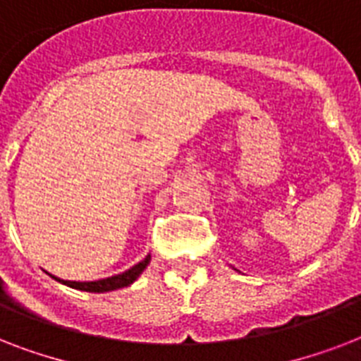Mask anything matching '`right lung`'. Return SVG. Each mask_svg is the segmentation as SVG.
<instances>
[{
	"label": "right lung",
	"mask_w": 361,
	"mask_h": 361,
	"mask_svg": "<svg viewBox=\"0 0 361 361\" xmlns=\"http://www.w3.org/2000/svg\"><path fill=\"white\" fill-rule=\"evenodd\" d=\"M149 258L146 257L142 262H138L136 266H133L130 269H127L125 274L114 275V277H109V279H99V281H87V283H78V281H61L58 277L59 283H63L67 286H73V288H78V290H86V292H109L116 290V288H123V286H129L133 281H136V277L146 269V266L149 264Z\"/></svg>",
	"instance_id": "right-lung-1"
}]
</instances>
